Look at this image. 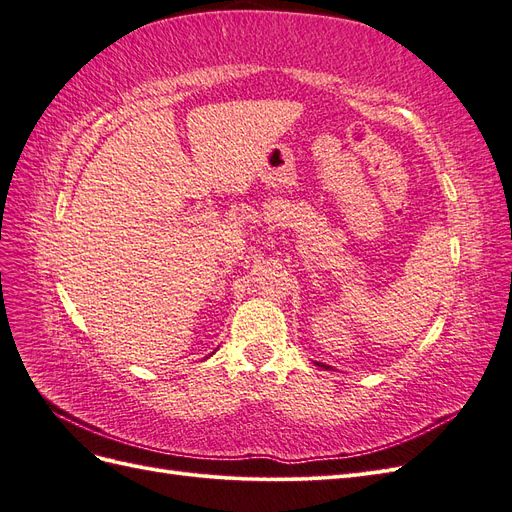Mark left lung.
<instances>
[{
    "instance_id": "8db88e82",
    "label": "left lung",
    "mask_w": 512,
    "mask_h": 512,
    "mask_svg": "<svg viewBox=\"0 0 512 512\" xmlns=\"http://www.w3.org/2000/svg\"><path fill=\"white\" fill-rule=\"evenodd\" d=\"M316 365H320V367H324V369H331L329 365H324V363H316Z\"/></svg>"
}]
</instances>
